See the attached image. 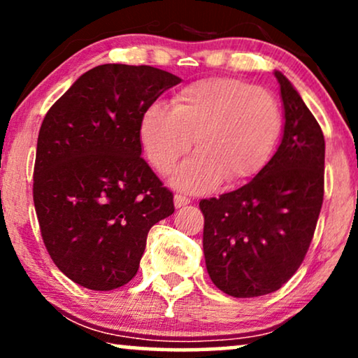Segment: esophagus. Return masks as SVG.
Masks as SVG:
<instances>
[{
  "instance_id": "obj_1",
  "label": "esophagus",
  "mask_w": 358,
  "mask_h": 358,
  "mask_svg": "<svg viewBox=\"0 0 358 358\" xmlns=\"http://www.w3.org/2000/svg\"><path fill=\"white\" fill-rule=\"evenodd\" d=\"M190 203V199L185 197V195H180V194H176L174 195V205L176 208H180V207H185V205Z\"/></svg>"
}]
</instances>
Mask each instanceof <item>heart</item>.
Wrapping results in <instances>:
<instances>
[{"mask_svg": "<svg viewBox=\"0 0 358 358\" xmlns=\"http://www.w3.org/2000/svg\"><path fill=\"white\" fill-rule=\"evenodd\" d=\"M282 109L271 91L236 78H207L180 87L171 110L151 106L140 140L156 171L168 174L194 145L199 151L176 169L171 184L190 194L220 180L243 182L271 158L282 134Z\"/></svg>", "mask_w": 358, "mask_h": 358, "instance_id": "obj_1", "label": "heart"}]
</instances>
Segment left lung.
<instances>
[{
	"label": "left lung",
	"instance_id": "1",
	"mask_svg": "<svg viewBox=\"0 0 358 358\" xmlns=\"http://www.w3.org/2000/svg\"><path fill=\"white\" fill-rule=\"evenodd\" d=\"M282 141L246 185L200 200L203 254L217 288L234 298L272 293L298 271L324 195V135L295 86L275 71Z\"/></svg>",
	"mask_w": 358,
	"mask_h": 358
}]
</instances>
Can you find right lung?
<instances>
[{"label":"right lung","instance_id":"right-lung-1","mask_svg":"<svg viewBox=\"0 0 358 358\" xmlns=\"http://www.w3.org/2000/svg\"><path fill=\"white\" fill-rule=\"evenodd\" d=\"M179 83L153 66L107 63L47 112L34 205L52 261L78 285L107 292L129 283L150 228L174 213L173 192L141 158L140 120Z\"/></svg>","mask_w":358,"mask_h":358}]
</instances>
